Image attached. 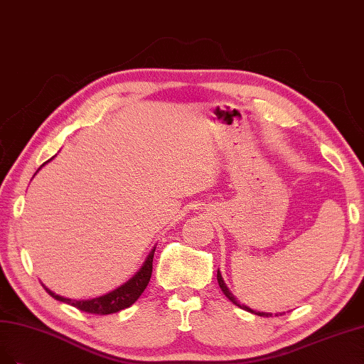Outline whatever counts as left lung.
Segmentation results:
<instances>
[{
    "instance_id": "1",
    "label": "left lung",
    "mask_w": 364,
    "mask_h": 364,
    "mask_svg": "<svg viewBox=\"0 0 364 364\" xmlns=\"http://www.w3.org/2000/svg\"><path fill=\"white\" fill-rule=\"evenodd\" d=\"M218 283H219V287L222 289V291H224V295L232 302V304H236L237 307H240V309H243V310H246V311H251V313H254V314H259V316H263V318H269V316H272V313H266V311H255V310H252V309H250L248 306H245V304H240L239 301H237V298L232 295V293L230 291V289L227 287V284H225V281H224V278H222V275H220V272H219V269H218ZM277 314H283V313H277Z\"/></svg>"
}]
</instances>
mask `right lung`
I'll list each match as a JSON object with an SVG mask.
<instances>
[{
    "label": "right lung",
    "mask_w": 364,
    "mask_h": 364,
    "mask_svg": "<svg viewBox=\"0 0 364 364\" xmlns=\"http://www.w3.org/2000/svg\"><path fill=\"white\" fill-rule=\"evenodd\" d=\"M53 159H50L48 161H51ZM48 161H45L43 165L36 171V173ZM36 173H34V175H36ZM154 251H156V246L148 254L142 267H140L139 271L130 279L127 281V283H124L119 287H116L114 290L105 293V295L97 296V298L69 299V298L57 295V293L50 290L45 284H42V286L46 291H48V295H51L54 299L60 301V302H66V304H69V306H73V307H75L81 311H87V313H93V314H112V313H116V311H121L124 309H128L130 306H133V304L139 299V296L142 295L144 290L146 289V286L149 283L151 274H152V259H154Z\"/></svg>",
    "instance_id": "1"
}]
</instances>
